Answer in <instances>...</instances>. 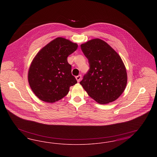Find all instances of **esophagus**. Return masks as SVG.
<instances>
[{
    "mask_svg": "<svg viewBox=\"0 0 157 157\" xmlns=\"http://www.w3.org/2000/svg\"><path fill=\"white\" fill-rule=\"evenodd\" d=\"M81 78H82V76L81 75H78V76H76V79L78 82H80V81H81Z\"/></svg>",
    "mask_w": 157,
    "mask_h": 157,
    "instance_id": "1",
    "label": "esophagus"
}]
</instances>
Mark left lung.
Instances as JSON below:
<instances>
[{"mask_svg":"<svg viewBox=\"0 0 157 157\" xmlns=\"http://www.w3.org/2000/svg\"><path fill=\"white\" fill-rule=\"evenodd\" d=\"M90 63V71L80 84L90 97L99 104L113 102L126 88V67L110 45L101 39H93L81 45Z\"/></svg>","mask_w":157,"mask_h":157,"instance_id":"obj_1","label":"left lung"}]
</instances>
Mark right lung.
Listing matches in <instances>:
<instances>
[{"label": "right lung", "mask_w": 157, "mask_h": 157, "mask_svg": "<svg viewBox=\"0 0 157 157\" xmlns=\"http://www.w3.org/2000/svg\"><path fill=\"white\" fill-rule=\"evenodd\" d=\"M78 46L65 38L56 37L36 55L31 62L28 79L31 90L39 99L48 103L58 101L77 83L67 58Z\"/></svg>", "instance_id": "obj_1"}]
</instances>
